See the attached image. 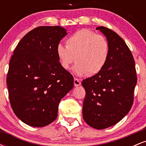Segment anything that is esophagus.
Here are the masks:
<instances>
[{"label":"esophagus","mask_w":146,"mask_h":146,"mask_svg":"<svg viewBox=\"0 0 146 146\" xmlns=\"http://www.w3.org/2000/svg\"><path fill=\"white\" fill-rule=\"evenodd\" d=\"M74 85L75 86H78L81 85V82L78 80V78H74Z\"/></svg>","instance_id":"esophagus-1"}]
</instances>
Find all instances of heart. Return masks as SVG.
Returning a JSON list of instances; mask_svg holds the SVG:
<instances>
[{"instance_id": "heart-1", "label": "heart", "mask_w": 146, "mask_h": 146, "mask_svg": "<svg viewBox=\"0 0 146 146\" xmlns=\"http://www.w3.org/2000/svg\"><path fill=\"white\" fill-rule=\"evenodd\" d=\"M66 46L59 44L56 56L64 69L69 70L75 61L73 71L78 75H93L104 67L109 56V44L106 38L89 29H83L66 38Z\"/></svg>"}]
</instances>
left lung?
I'll list each match as a JSON object with an SVG mask.
<instances>
[{
	"label": "left lung",
	"mask_w": 146,
	"mask_h": 146,
	"mask_svg": "<svg viewBox=\"0 0 146 146\" xmlns=\"http://www.w3.org/2000/svg\"><path fill=\"white\" fill-rule=\"evenodd\" d=\"M109 44V56L100 73L84 80L86 91L82 115L92 128L104 129L121 121L131 108L137 78L133 56L123 40L113 31L98 27Z\"/></svg>",
	"instance_id": "1"
}]
</instances>
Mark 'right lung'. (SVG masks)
<instances>
[{"label":"right lung","mask_w":146,"mask_h":146,"mask_svg":"<svg viewBox=\"0 0 146 146\" xmlns=\"http://www.w3.org/2000/svg\"><path fill=\"white\" fill-rule=\"evenodd\" d=\"M67 35L60 26H42L27 33L9 62L7 85L11 108L26 124L43 127L58 117V106L73 87L56 49Z\"/></svg>","instance_id":"obj_1"}]
</instances>
